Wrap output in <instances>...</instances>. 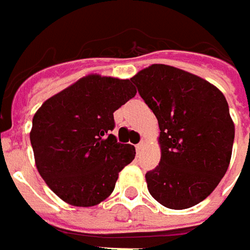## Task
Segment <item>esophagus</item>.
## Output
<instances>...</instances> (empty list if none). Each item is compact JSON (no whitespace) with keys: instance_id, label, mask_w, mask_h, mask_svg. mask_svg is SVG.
Instances as JSON below:
<instances>
[{"instance_id":"esophagus-1","label":"esophagus","mask_w":250,"mask_h":250,"mask_svg":"<svg viewBox=\"0 0 250 250\" xmlns=\"http://www.w3.org/2000/svg\"><path fill=\"white\" fill-rule=\"evenodd\" d=\"M135 147H136V151H138V153H140V151H142V149H143V142L138 143V145H136Z\"/></svg>"}]
</instances>
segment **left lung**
<instances>
[{
	"instance_id": "8db88e82",
	"label": "left lung",
	"mask_w": 250,
	"mask_h": 250,
	"mask_svg": "<svg viewBox=\"0 0 250 250\" xmlns=\"http://www.w3.org/2000/svg\"><path fill=\"white\" fill-rule=\"evenodd\" d=\"M156 115L161 159L146 174L150 195L168 208L205 200L226 175L235 126L221 91L193 73L154 63L130 78Z\"/></svg>"
}]
</instances>
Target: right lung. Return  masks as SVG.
I'll return each instance as SVG.
<instances>
[{"instance_id":"add662e5","label":"right lung","mask_w":250,"mask_h":250,"mask_svg":"<svg viewBox=\"0 0 250 250\" xmlns=\"http://www.w3.org/2000/svg\"><path fill=\"white\" fill-rule=\"evenodd\" d=\"M129 79L87 75L43 103L33 117L30 143L39 174L68 205L90 207L110 196L132 145L111 133L114 111L135 97Z\"/></svg>"}]
</instances>
